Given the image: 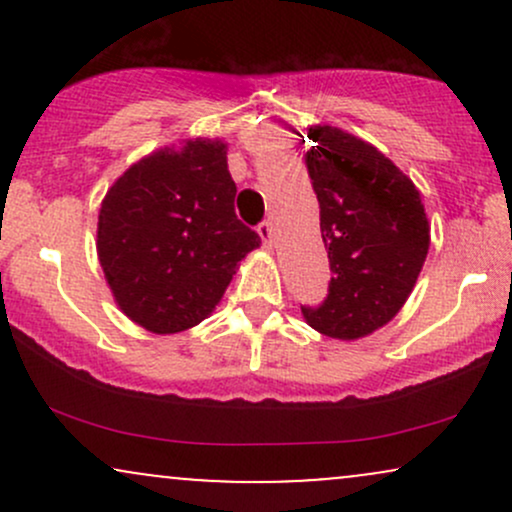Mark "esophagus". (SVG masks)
Returning <instances> with one entry per match:
<instances>
[{
  "label": "esophagus",
  "mask_w": 512,
  "mask_h": 512,
  "mask_svg": "<svg viewBox=\"0 0 512 512\" xmlns=\"http://www.w3.org/2000/svg\"><path fill=\"white\" fill-rule=\"evenodd\" d=\"M257 233H260L262 243L267 245V248H272V243H274V228H272V223L262 221L260 226H257Z\"/></svg>",
  "instance_id": "1"
}]
</instances>
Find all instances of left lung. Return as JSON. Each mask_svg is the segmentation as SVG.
Wrapping results in <instances>:
<instances>
[{
	"instance_id": "obj_1",
	"label": "left lung",
	"mask_w": 512,
	"mask_h": 512,
	"mask_svg": "<svg viewBox=\"0 0 512 512\" xmlns=\"http://www.w3.org/2000/svg\"><path fill=\"white\" fill-rule=\"evenodd\" d=\"M308 139L305 166L332 281L325 303L301 313L325 337L354 342L407 303L426 262L431 223L414 182L373 144L332 125L308 127Z\"/></svg>"
}]
</instances>
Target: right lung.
Listing matches in <instances>:
<instances>
[{
  "mask_svg": "<svg viewBox=\"0 0 512 512\" xmlns=\"http://www.w3.org/2000/svg\"><path fill=\"white\" fill-rule=\"evenodd\" d=\"M228 144L195 137L139 158L105 192L96 250L117 308L154 334L199 325L260 236L238 221Z\"/></svg>",
  "mask_w": 512,
  "mask_h": 512,
  "instance_id": "add662e5",
  "label": "right lung"
}]
</instances>
